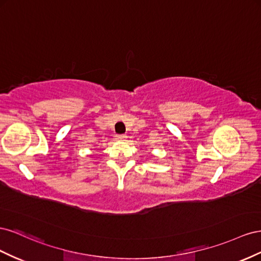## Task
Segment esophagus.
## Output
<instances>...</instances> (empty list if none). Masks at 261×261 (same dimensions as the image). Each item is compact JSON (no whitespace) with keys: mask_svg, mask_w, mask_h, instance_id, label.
Instances as JSON below:
<instances>
[{"mask_svg":"<svg viewBox=\"0 0 261 261\" xmlns=\"http://www.w3.org/2000/svg\"><path fill=\"white\" fill-rule=\"evenodd\" d=\"M116 139H117L118 141H124V140L126 139V137H125L124 135H117V136H116Z\"/></svg>","mask_w":261,"mask_h":261,"instance_id":"34e87169","label":"esophagus"}]
</instances>
